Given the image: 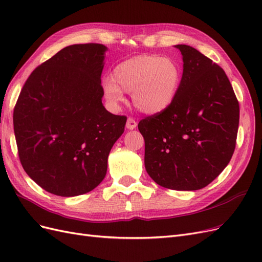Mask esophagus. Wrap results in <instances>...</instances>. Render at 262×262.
<instances>
[{"instance_id": "34e87169", "label": "esophagus", "mask_w": 262, "mask_h": 262, "mask_svg": "<svg viewBox=\"0 0 262 262\" xmlns=\"http://www.w3.org/2000/svg\"><path fill=\"white\" fill-rule=\"evenodd\" d=\"M137 124H138V122L136 121V119H133L132 117H129L128 120H126V128H128L129 130L136 129Z\"/></svg>"}]
</instances>
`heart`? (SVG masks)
I'll use <instances>...</instances> for the list:
<instances>
[{"label": "heart", "mask_w": 262, "mask_h": 262, "mask_svg": "<svg viewBox=\"0 0 262 262\" xmlns=\"http://www.w3.org/2000/svg\"><path fill=\"white\" fill-rule=\"evenodd\" d=\"M113 74L102 80L106 99L118 106L125 100L123 91L132 93L134 106L147 115L162 113L172 104L182 77L175 61L148 54L120 62Z\"/></svg>", "instance_id": "heart-1"}]
</instances>
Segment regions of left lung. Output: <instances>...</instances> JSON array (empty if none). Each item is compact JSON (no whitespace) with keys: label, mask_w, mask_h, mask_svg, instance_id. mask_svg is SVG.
I'll list each match as a JSON object with an SVG mask.
<instances>
[{"label":"left lung","mask_w":262,"mask_h":262,"mask_svg":"<svg viewBox=\"0 0 262 262\" xmlns=\"http://www.w3.org/2000/svg\"><path fill=\"white\" fill-rule=\"evenodd\" d=\"M175 47L184 61L177 96L164 112L142 119L138 128L149 177L164 188L198 190L231 161L239 104L223 69L192 47Z\"/></svg>","instance_id":"obj_1"}]
</instances>
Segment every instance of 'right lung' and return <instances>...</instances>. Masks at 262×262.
<instances>
[{"label":"right lung","mask_w":262,"mask_h":262,"mask_svg":"<svg viewBox=\"0 0 262 262\" xmlns=\"http://www.w3.org/2000/svg\"><path fill=\"white\" fill-rule=\"evenodd\" d=\"M100 43L66 47L37 67L13 113L24 170L46 191L84 194L106 176L110 149L124 131L125 116L102 106Z\"/></svg>","instance_id":"right-lung-1"}]
</instances>
